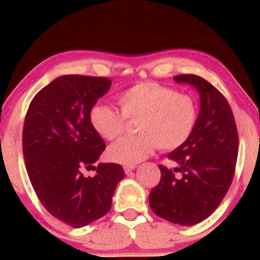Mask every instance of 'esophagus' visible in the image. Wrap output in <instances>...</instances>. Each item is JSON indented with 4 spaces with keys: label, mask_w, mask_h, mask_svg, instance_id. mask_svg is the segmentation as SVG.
Returning a JSON list of instances; mask_svg holds the SVG:
<instances>
[{
    "label": "esophagus",
    "mask_w": 260,
    "mask_h": 260,
    "mask_svg": "<svg viewBox=\"0 0 260 260\" xmlns=\"http://www.w3.org/2000/svg\"><path fill=\"white\" fill-rule=\"evenodd\" d=\"M136 167H137V166H136V165H128V166H124V172L127 175L131 174V172H132L133 170L136 169Z\"/></svg>",
    "instance_id": "1"
}]
</instances>
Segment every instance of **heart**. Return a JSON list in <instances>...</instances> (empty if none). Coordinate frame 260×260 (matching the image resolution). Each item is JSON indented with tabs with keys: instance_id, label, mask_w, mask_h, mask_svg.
Returning a JSON list of instances; mask_svg holds the SVG:
<instances>
[{
	"instance_id": "obj_1",
	"label": "heart",
	"mask_w": 260,
	"mask_h": 260,
	"mask_svg": "<svg viewBox=\"0 0 260 260\" xmlns=\"http://www.w3.org/2000/svg\"><path fill=\"white\" fill-rule=\"evenodd\" d=\"M120 112L107 104L90 109L91 127L102 138L114 141L124 132L128 120H136L140 133L120 138L107 151L111 161L136 165L146 159L158 147L174 151L191 137L199 118L196 99L170 86L142 81L118 95Z\"/></svg>"
}]
</instances>
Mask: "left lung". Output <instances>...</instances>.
Here are the masks:
<instances>
[{
    "mask_svg": "<svg viewBox=\"0 0 260 260\" xmlns=\"http://www.w3.org/2000/svg\"><path fill=\"white\" fill-rule=\"evenodd\" d=\"M174 79L198 89L200 114L191 137L169 154L179 167L159 166L161 180L149 193V206L162 219L190 226L210 216L226 195L234 179L239 138L232 108L212 84L193 74Z\"/></svg>",
    "mask_w": 260,
    "mask_h": 260,
    "instance_id": "1",
    "label": "left lung"
}]
</instances>
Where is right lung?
Masks as SVG:
<instances>
[{"instance_id": "1", "label": "right lung", "mask_w": 260, "mask_h": 260, "mask_svg": "<svg viewBox=\"0 0 260 260\" xmlns=\"http://www.w3.org/2000/svg\"><path fill=\"white\" fill-rule=\"evenodd\" d=\"M111 84L104 77L62 75L34 96L25 117L22 151L31 185L44 208L73 228L104 216L125 175L118 164L93 166L106 142L89 113ZM90 168L96 176L84 177L82 170Z\"/></svg>"}]
</instances>
